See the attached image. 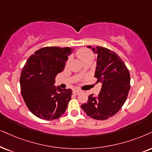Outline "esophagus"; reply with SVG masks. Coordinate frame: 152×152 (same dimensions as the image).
I'll return each instance as SVG.
<instances>
[{
	"mask_svg": "<svg viewBox=\"0 0 152 152\" xmlns=\"http://www.w3.org/2000/svg\"><path fill=\"white\" fill-rule=\"evenodd\" d=\"M80 93V90H74V91H73V93H74L75 95H78V94H79Z\"/></svg>",
	"mask_w": 152,
	"mask_h": 152,
	"instance_id": "1",
	"label": "esophagus"
}]
</instances>
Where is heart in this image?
I'll return each instance as SVG.
<instances>
[{"label":"heart","mask_w":152,"mask_h":152,"mask_svg":"<svg viewBox=\"0 0 152 152\" xmlns=\"http://www.w3.org/2000/svg\"><path fill=\"white\" fill-rule=\"evenodd\" d=\"M76 55L80 60L84 61L85 59L89 58V57H93V54L91 51L86 48H80L76 52Z\"/></svg>","instance_id":"b5f03b06"}]
</instances>
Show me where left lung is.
<instances>
[{
    "label": "left lung",
    "mask_w": 152,
    "mask_h": 152,
    "mask_svg": "<svg viewBox=\"0 0 152 152\" xmlns=\"http://www.w3.org/2000/svg\"><path fill=\"white\" fill-rule=\"evenodd\" d=\"M93 50L97 55L94 76L102 83V88L98 95H90L87 103L80 107L88 116L102 121L116 114L124 104L130 88V76L124 61L114 51L100 46Z\"/></svg>",
    "instance_id": "obj_1"
}]
</instances>
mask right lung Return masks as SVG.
I'll list each match as a JSON object with an SVG mask.
<instances>
[{
	"label": "right lung",
	"mask_w": 152,
	"mask_h": 152,
	"mask_svg": "<svg viewBox=\"0 0 152 152\" xmlns=\"http://www.w3.org/2000/svg\"><path fill=\"white\" fill-rule=\"evenodd\" d=\"M72 50L69 47L42 48L25 63L20 76L21 93L28 109L38 118L54 120L66 111L72 90L54 84Z\"/></svg>",
	"instance_id": "add662e5"
}]
</instances>
